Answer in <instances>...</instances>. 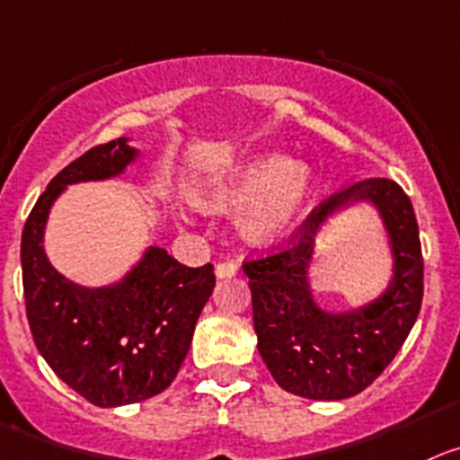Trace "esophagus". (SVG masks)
Here are the masks:
<instances>
[{"label": "esophagus", "instance_id": "obj_1", "mask_svg": "<svg viewBox=\"0 0 460 460\" xmlns=\"http://www.w3.org/2000/svg\"><path fill=\"white\" fill-rule=\"evenodd\" d=\"M235 274H238V265H235L234 261H220V263L216 265L217 279H229V277H235Z\"/></svg>", "mask_w": 460, "mask_h": 460}]
</instances>
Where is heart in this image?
Segmentation results:
<instances>
[{
  "instance_id": "b5f03b06",
  "label": "heart",
  "mask_w": 460,
  "mask_h": 460,
  "mask_svg": "<svg viewBox=\"0 0 460 460\" xmlns=\"http://www.w3.org/2000/svg\"><path fill=\"white\" fill-rule=\"evenodd\" d=\"M313 197V174L304 163L283 154H256L197 195V204L213 213L240 216V231L254 244H277L290 238L306 216Z\"/></svg>"
}]
</instances>
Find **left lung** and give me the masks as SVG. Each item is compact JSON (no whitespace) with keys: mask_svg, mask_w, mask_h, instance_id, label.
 Instances as JSON below:
<instances>
[{"mask_svg":"<svg viewBox=\"0 0 460 460\" xmlns=\"http://www.w3.org/2000/svg\"><path fill=\"white\" fill-rule=\"evenodd\" d=\"M370 200L394 252V279L356 312L329 314L312 299L307 268L321 225L338 209ZM254 332L274 381L306 399H347L366 390L394 358L418 320L424 293L420 231L409 195L390 179H366L322 201L286 244L243 263Z\"/></svg>","mask_w":460,"mask_h":460,"instance_id":"1","label":"left lung"}]
</instances>
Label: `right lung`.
Instances as JSON below:
<instances>
[{
    "instance_id": "right-lung-1",
    "label": "right lung",
    "mask_w": 460,
    "mask_h": 460,
    "mask_svg": "<svg viewBox=\"0 0 460 460\" xmlns=\"http://www.w3.org/2000/svg\"><path fill=\"white\" fill-rule=\"evenodd\" d=\"M138 149L127 138L88 149L49 181L22 231V286L33 342L47 366L72 390L102 409L136 404L174 381L208 302L213 265L188 268L149 247L127 277L85 288L51 268L45 225L67 186L122 174Z\"/></svg>"
}]
</instances>
